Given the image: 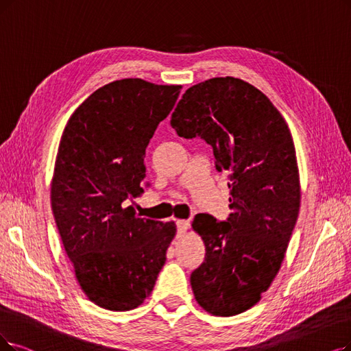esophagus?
I'll return each instance as SVG.
<instances>
[{
	"mask_svg": "<svg viewBox=\"0 0 351 351\" xmlns=\"http://www.w3.org/2000/svg\"><path fill=\"white\" fill-rule=\"evenodd\" d=\"M176 223H177V229H178V233H180V234H183L184 230L190 226V221H189V220H183V219L176 220Z\"/></svg>",
	"mask_w": 351,
	"mask_h": 351,
	"instance_id": "obj_1",
	"label": "esophagus"
}]
</instances>
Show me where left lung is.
I'll return each mask as SVG.
<instances>
[{
  "label": "left lung",
  "mask_w": 351,
  "mask_h": 351,
  "mask_svg": "<svg viewBox=\"0 0 351 351\" xmlns=\"http://www.w3.org/2000/svg\"><path fill=\"white\" fill-rule=\"evenodd\" d=\"M171 127L213 148L232 195L226 221L194 217L206 246L204 262L190 276L195 301L213 315L241 314L272 284L298 219L300 174L289 128L259 89L230 76L189 88Z\"/></svg>",
  "instance_id": "1"
}]
</instances>
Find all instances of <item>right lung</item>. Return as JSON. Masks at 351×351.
<instances>
[{"mask_svg":"<svg viewBox=\"0 0 351 351\" xmlns=\"http://www.w3.org/2000/svg\"><path fill=\"white\" fill-rule=\"evenodd\" d=\"M180 85L115 80L70 117L51 180V210L86 297L130 311L149 295L176 236L174 221L143 219L145 149L176 105Z\"/></svg>","mask_w":351,"mask_h":351,"instance_id":"1","label":"right lung"}]
</instances>
